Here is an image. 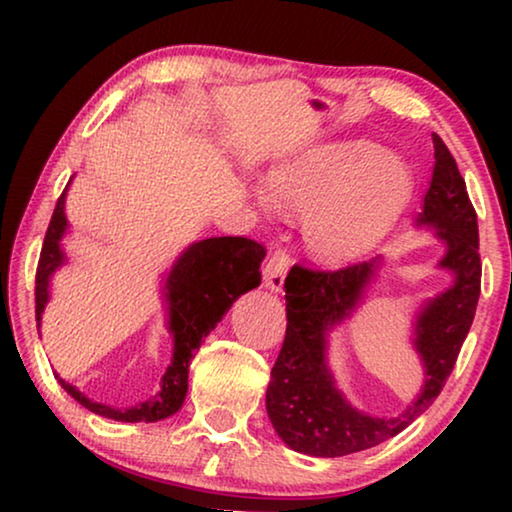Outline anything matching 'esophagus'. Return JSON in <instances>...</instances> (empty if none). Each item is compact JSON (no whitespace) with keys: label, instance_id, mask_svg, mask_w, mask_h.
I'll list each match as a JSON object with an SVG mask.
<instances>
[{"label":"esophagus","instance_id":"34e87169","mask_svg":"<svg viewBox=\"0 0 512 512\" xmlns=\"http://www.w3.org/2000/svg\"><path fill=\"white\" fill-rule=\"evenodd\" d=\"M289 265H291L289 251H286L284 247L272 249L268 261H265V265H263V284L268 286L270 291H282L286 272H289Z\"/></svg>","mask_w":512,"mask_h":512}]
</instances>
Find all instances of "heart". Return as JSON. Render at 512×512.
Masks as SVG:
<instances>
[{"label":"heart","mask_w":512,"mask_h":512,"mask_svg":"<svg viewBox=\"0 0 512 512\" xmlns=\"http://www.w3.org/2000/svg\"><path fill=\"white\" fill-rule=\"evenodd\" d=\"M412 193L408 165L368 142L328 144L277 165L261 207L305 212V240L326 261L368 254L403 214Z\"/></svg>","instance_id":"heart-1"}]
</instances>
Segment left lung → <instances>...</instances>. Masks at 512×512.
<instances>
[{
    "mask_svg": "<svg viewBox=\"0 0 512 512\" xmlns=\"http://www.w3.org/2000/svg\"><path fill=\"white\" fill-rule=\"evenodd\" d=\"M433 158L436 165L417 226L438 230V240L447 249L438 265L452 272L454 284L429 300L415 321V349L426 375L422 394L398 417L363 415L335 389L326 366V335L335 324L352 317L380 268V258L340 270L293 265L284 282V345L265 394L270 422L291 450L312 457H342L394 438L436 401L457 363L480 298L478 214L457 160L438 135H433Z\"/></svg>",
    "mask_w": 512,
    "mask_h": 512,
    "instance_id": "8db88e82",
    "label": "left lung"
}]
</instances>
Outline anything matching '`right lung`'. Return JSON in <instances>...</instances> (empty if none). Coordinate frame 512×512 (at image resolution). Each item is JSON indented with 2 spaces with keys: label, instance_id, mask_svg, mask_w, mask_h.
<instances>
[{
  "label": "right lung",
  "instance_id": "add662e5",
  "mask_svg": "<svg viewBox=\"0 0 512 512\" xmlns=\"http://www.w3.org/2000/svg\"><path fill=\"white\" fill-rule=\"evenodd\" d=\"M67 188L69 184L53 209L37 265V286H34L37 324H41V312L48 303L51 275L65 263L60 240L67 230ZM263 258V244L249 240V237H209V240L191 244L179 256L165 279V303L170 310V333L174 338L172 363L165 370L160 391L149 401L139 403L135 408L116 410L111 405L90 401L65 380H60L62 389L83 408L100 417L116 419V422H158V419L174 415L184 405L188 391V363L195 356V349L205 342L209 331L219 324L223 314L242 293L261 284Z\"/></svg>",
  "mask_w": 512,
  "mask_h": 512
}]
</instances>
